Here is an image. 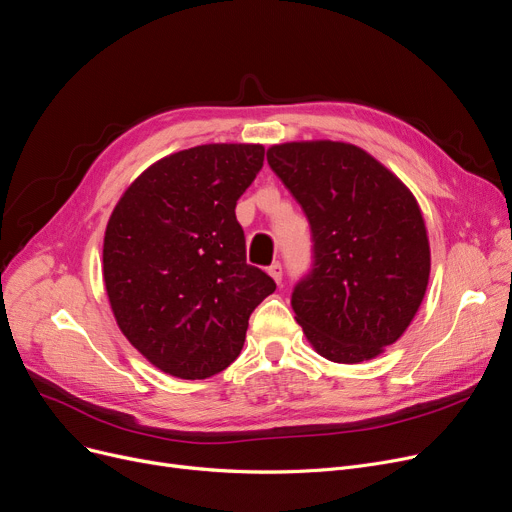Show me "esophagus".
<instances>
[{
    "label": "esophagus",
    "mask_w": 512,
    "mask_h": 512,
    "mask_svg": "<svg viewBox=\"0 0 512 512\" xmlns=\"http://www.w3.org/2000/svg\"><path fill=\"white\" fill-rule=\"evenodd\" d=\"M268 274L276 280V284H280L282 282V265L280 263H272L270 268H268Z\"/></svg>",
    "instance_id": "34e87169"
}]
</instances>
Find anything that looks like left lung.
I'll return each mask as SVG.
<instances>
[{"mask_svg":"<svg viewBox=\"0 0 512 512\" xmlns=\"http://www.w3.org/2000/svg\"><path fill=\"white\" fill-rule=\"evenodd\" d=\"M268 163L314 238V268L291 299L307 341L337 364L376 358L404 335L427 293L431 249L414 194L347 142L276 144Z\"/></svg>","mask_w":512,"mask_h":512,"instance_id":"1","label":"left lung"}]
</instances>
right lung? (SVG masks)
Here are the masks:
<instances>
[{
	"label": "right lung",
	"instance_id": "obj_1",
	"mask_svg": "<svg viewBox=\"0 0 512 512\" xmlns=\"http://www.w3.org/2000/svg\"><path fill=\"white\" fill-rule=\"evenodd\" d=\"M261 144H203L152 163L106 224L110 309L144 358L177 379H207L244 345L276 282L247 263L236 201L263 165Z\"/></svg>",
	"mask_w": 512,
	"mask_h": 512
}]
</instances>
